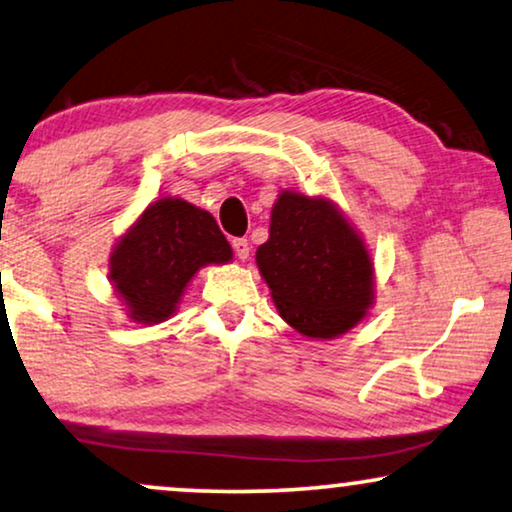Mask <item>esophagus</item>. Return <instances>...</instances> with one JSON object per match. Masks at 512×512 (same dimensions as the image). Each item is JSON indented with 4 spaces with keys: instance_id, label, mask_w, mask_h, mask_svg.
<instances>
[{
    "instance_id": "obj_1",
    "label": "esophagus",
    "mask_w": 512,
    "mask_h": 512,
    "mask_svg": "<svg viewBox=\"0 0 512 512\" xmlns=\"http://www.w3.org/2000/svg\"><path fill=\"white\" fill-rule=\"evenodd\" d=\"M233 254L235 256H238L240 258V261H247V258H249V240H244V238H235L233 242Z\"/></svg>"
}]
</instances>
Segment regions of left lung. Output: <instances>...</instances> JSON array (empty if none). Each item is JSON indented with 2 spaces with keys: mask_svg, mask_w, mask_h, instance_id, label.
<instances>
[{
  "mask_svg": "<svg viewBox=\"0 0 512 512\" xmlns=\"http://www.w3.org/2000/svg\"><path fill=\"white\" fill-rule=\"evenodd\" d=\"M281 318L302 335H344L372 305V258L337 207L284 191L256 251Z\"/></svg>",
  "mask_w": 512,
  "mask_h": 512,
  "instance_id": "obj_1",
  "label": "left lung"
}]
</instances>
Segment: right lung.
<instances>
[{
    "instance_id": "add662e5",
    "label": "right lung",
    "mask_w": 512,
    "mask_h": 512,
    "mask_svg": "<svg viewBox=\"0 0 512 512\" xmlns=\"http://www.w3.org/2000/svg\"><path fill=\"white\" fill-rule=\"evenodd\" d=\"M231 258V244L210 212L182 198H161L115 247L110 279L133 321L161 323L173 314L198 268Z\"/></svg>"
}]
</instances>
